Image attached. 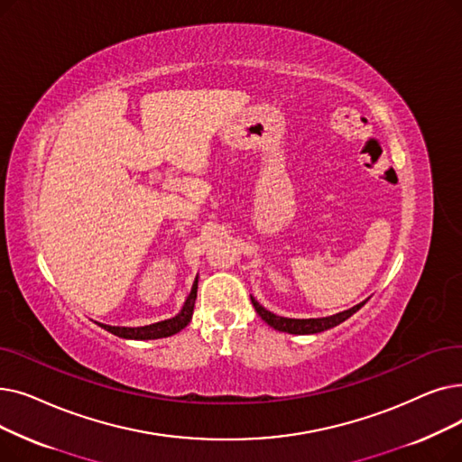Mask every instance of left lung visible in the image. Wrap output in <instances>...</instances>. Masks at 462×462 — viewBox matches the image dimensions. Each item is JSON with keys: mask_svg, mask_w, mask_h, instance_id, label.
Segmentation results:
<instances>
[{"mask_svg": "<svg viewBox=\"0 0 462 462\" xmlns=\"http://www.w3.org/2000/svg\"><path fill=\"white\" fill-rule=\"evenodd\" d=\"M252 299V304L255 312L261 316V319L269 323L273 328H276V331H282V333H290V335H314V333H321V331H327V328L331 327H337L340 325L342 321H346L349 316H354L361 306L366 302H361L357 306H354V309H349L346 312H340V314H335V316H328V318H318V319H291V318H280L269 310L263 309V306L254 299Z\"/></svg>", "mask_w": 462, "mask_h": 462, "instance_id": "8db88e82", "label": "left lung"}]
</instances>
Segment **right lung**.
Wrapping results in <instances>:
<instances>
[{
  "instance_id": "obj_1",
  "label": "right lung",
  "mask_w": 462,
  "mask_h": 462,
  "mask_svg": "<svg viewBox=\"0 0 462 462\" xmlns=\"http://www.w3.org/2000/svg\"><path fill=\"white\" fill-rule=\"evenodd\" d=\"M195 297H197V278L193 282V288L189 297L186 299L182 310L179 316H174L171 319L165 321H158L152 325H144V327H113V325H103L99 323L105 331L113 333L120 338H129V340H153V338H165L171 337L174 333L182 331V328L189 323L191 314H193V306H195Z\"/></svg>"
}]
</instances>
